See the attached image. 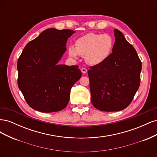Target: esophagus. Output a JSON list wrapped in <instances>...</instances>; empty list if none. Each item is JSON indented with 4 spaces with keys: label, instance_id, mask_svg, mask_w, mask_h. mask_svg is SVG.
<instances>
[{
    "label": "esophagus",
    "instance_id": "1",
    "mask_svg": "<svg viewBox=\"0 0 157 157\" xmlns=\"http://www.w3.org/2000/svg\"><path fill=\"white\" fill-rule=\"evenodd\" d=\"M81 71L83 74H86L87 73V69L85 67H82L81 68Z\"/></svg>",
    "mask_w": 157,
    "mask_h": 157
}]
</instances>
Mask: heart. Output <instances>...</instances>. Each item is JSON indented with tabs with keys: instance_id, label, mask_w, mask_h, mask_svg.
<instances>
[{
	"instance_id": "obj_1",
	"label": "heart",
	"mask_w": 157,
	"mask_h": 157,
	"mask_svg": "<svg viewBox=\"0 0 157 157\" xmlns=\"http://www.w3.org/2000/svg\"><path fill=\"white\" fill-rule=\"evenodd\" d=\"M75 46L68 47V54L71 58L79 55L84 56L90 65H97L103 63L111 56L114 42L109 35L90 33L76 40Z\"/></svg>"
}]
</instances>
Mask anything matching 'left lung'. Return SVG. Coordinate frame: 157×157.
Returning a JSON list of instances; mask_svg holds the SVG:
<instances>
[{"mask_svg":"<svg viewBox=\"0 0 157 157\" xmlns=\"http://www.w3.org/2000/svg\"><path fill=\"white\" fill-rule=\"evenodd\" d=\"M113 52L88 71L92 105L99 111H119L132 102L140 84L141 62L122 33L114 29Z\"/></svg>","mask_w":157,"mask_h":157,"instance_id":"left-lung-1","label":"left lung"}]
</instances>
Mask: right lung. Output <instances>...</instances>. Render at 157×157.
I'll use <instances>...</instances> for the list:
<instances>
[{"instance_id": "obj_1", "label": "right lung", "mask_w": 157, "mask_h": 157, "mask_svg": "<svg viewBox=\"0 0 157 157\" xmlns=\"http://www.w3.org/2000/svg\"><path fill=\"white\" fill-rule=\"evenodd\" d=\"M75 31L50 28L28 42L18 58L17 84L31 108L43 113L67 106L72 86L81 77L78 66L58 65Z\"/></svg>"}]
</instances>
